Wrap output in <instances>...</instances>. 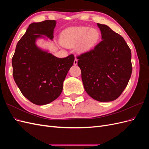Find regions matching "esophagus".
Listing matches in <instances>:
<instances>
[{
	"mask_svg": "<svg viewBox=\"0 0 149 149\" xmlns=\"http://www.w3.org/2000/svg\"><path fill=\"white\" fill-rule=\"evenodd\" d=\"M77 64H78V59H77V58H75L74 61V65H76Z\"/></svg>",
	"mask_w": 149,
	"mask_h": 149,
	"instance_id": "esophagus-1",
	"label": "esophagus"
}]
</instances>
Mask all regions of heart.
<instances>
[{
    "mask_svg": "<svg viewBox=\"0 0 149 149\" xmlns=\"http://www.w3.org/2000/svg\"><path fill=\"white\" fill-rule=\"evenodd\" d=\"M100 37L96 29L82 26L66 29L62 32L60 41L65 47H73L77 44L79 52H86L94 47Z\"/></svg>",
    "mask_w": 149,
    "mask_h": 149,
    "instance_id": "obj_1",
    "label": "heart"
}]
</instances>
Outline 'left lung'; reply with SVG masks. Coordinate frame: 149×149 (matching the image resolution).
I'll return each instance as SVG.
<instances>
[{"label":"left lung","mask_w":149,"mask_h":149,"mask_svg":"<svg viewBox=\"0 0 149 149\" xmlns=\"http://www.w3.org/2000/svg\"><path fill=\"white\" fill-rule=\"evenodd\" d=\"M97 25L102 40L76 58L88 95L109 102L118 98L129 83L132 71L131 51L119 34L106 25Z\"/></svg>","instance_id":"obj_1"}]
</instances>
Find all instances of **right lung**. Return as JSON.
<instances>
[{
	"mask_svg": "<svg viewBox=\"0 0 149 149\" xmlns=\"http://www.w3.org/2000/svg\"><path fill=\"white\" fill-rule=\"evenodd\" d=\"M55 25L56 21L50 20L31 24L17 43L12 57L15 83L22 94L37 105L47 104L59 97L74 60L73 54L59 58L36 46L35 40L41 35L53 39Z\"/></svg>",
	"mask_w": 149,
	"mask_h": 149,
	"instance_id": "1",
	"label": "right lung"
}]
</instances>
